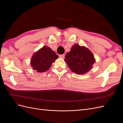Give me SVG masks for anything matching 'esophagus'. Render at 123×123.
Wrapping results in <instances>:
<instances>
[{
  "mask_svg": "<svg viewBox=\"0 0 123 123\" xmlns=\"http://www.w3.org/2000/svg\"><path fill=\"white\" fill-rule=\"evenodd\" d=\"M59 57L62 58H64L65 57V55L64 54H61V55H59Z\"/></svg>",
  "mask_w": 123,
  "mask_h": 123,
  "instance_id": "34e87169",
  "label": "esophagus"
}]
</instances>
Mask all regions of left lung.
<instances>
[{
	"instance_id": "left-lung-1",
	"label": "left lung",
	"mask_w": 123,
	"mask_h": 123,
	"mask_svg": "<svg viewBox=\"0 0 123 123\" xmlns=\"http://www.w3.org/2000/svg\"><path fill=\"white\" fill-rule=\"evenodd\" d=\"M65 58L71 70L77 74L88 72L95 62L94 56L91 51L79 44L74 45L71 51L67 53Z\"/></svg>"
}]
</instances>
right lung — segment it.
Instances as JSON below:
<instances>
[{"instance_id":"obj_1","label":"right lung","mask_w":123,"mask_h":123,"mask_svg":"<svg viewBox=\"0 0 123 123\" xmlns=\"http://www.w3.org/2000/svg\"><path fill=\"white\" fill-rule=\"evenodd\" d=\"M58 57V55L50 48L44 46L33 55L31 65L37 72H43L51 67L52 64Z\"/></svg>"}]
</instances>
